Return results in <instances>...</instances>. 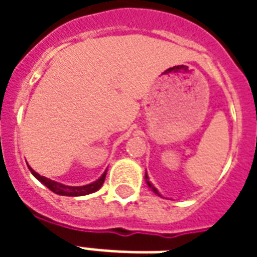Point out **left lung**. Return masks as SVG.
Here are the masks:
<instances>
[{
  "mask_svg": "<svg viewBox=\"0 0 257 257\" xmlns=\"http://www.w3.org/2000/svg\"><path fill=\"white\" fill-rule=\"evenodd\" d=\"M145 178H146V182H147V184H149V187H150V189L153 190V191H154V193H156V194H158V195H161V194L158 193V190H157L156 187H154V186H153V184H151L150 182H149V176H147V173H146V176H145Z\"/></svg>",
  "mask_w": 257,
  "mask_h": 257,
  "instance_id": "obj_1",
  "label": "left lung"
}]
</instances>
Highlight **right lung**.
<instances>
[{"label": "right lung", "instance_id": "right-lung-1", "mask_svg": "<svg viewBox=\"0 0 257 257\" xmlns=\"http://www.w3.org/2000/svg\"><path fill=\"white\" fill-rule=\"evenodd\" d=\"M31 173H33V176L36 179H38L42 184H45L48 189L53 191L55 194H59V195H67V197H79V195H86V194H92L97 191V190L100 189L103 183H104V179H106V173L107 171L103 172L100 178L97 179L96 182L90 184H86V186H66V184L58 183V182H55V180H51V179L45 178V176H41V175H38V173L34 171V169H31Z\"/></svg>", "mask_w": 257, "mask_h": 257}]
</instances>
